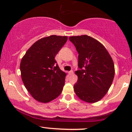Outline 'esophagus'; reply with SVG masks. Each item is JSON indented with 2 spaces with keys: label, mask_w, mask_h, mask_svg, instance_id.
<instances>
[{
  "label": "esophagus",
  "mask_w": 132,
  "mask_h": 132,
  "mask_svg": "<svg viewBox=\"0 0 132 132\" xmlns=\"http://www.w3.org/2000/svg\"><path fill=\"white\" fill-rule=\"evenodd\" d=\"M73 73H74L73 71H69V75H73Z\"/></svg>",
  "instance_id": "obj_1"
}]
</instances>
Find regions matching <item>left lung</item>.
<instances>
[{
  "instance_id": "left-lung-1",
  "label": "left lung",
  "mask_w": 132,
  "mask_h": 132,
  "mask_svg": "<svg viewBox=\"0 0 132 132\" xmlns=\"http://www.w3.org/2000/svg\"><path fill=\"white\" fill-rule=\"evenodd\" d=\"M69 40L78 52L79 70L74 90L82 101L97 102L102 99L112 85L115 75L113 61L102 43L87 35L72 36Z\"/></svg>"
}]
</instances>
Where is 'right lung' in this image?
I'll return each mask as SVG.
<instances>
[{
    "mask_svg": "<svg viewBox=\"0 0 132 132\" xmlns=\"http://www.w3.org/2000/svg\"><path fill=\"white\" fill-rule=\"evenodd\" d=\"M66 36L51 35L37 41L21 60L20 69L25 87L37 101L47 103L61 94L66 74L55 57L67 42Z\"/></svg>",
    "mask_w": 132,
    "mask_h": 132,
    "instance_id": "obj_1",
    "label": "right lung"
}]
</instances>
